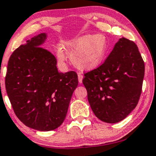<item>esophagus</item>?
Here are the masks:
<instances>
[{
    "label": "esophagus",
    "instance_id": "34e87169",
    "mask_svg": "<svg viewBox=\"0 0 156 156\" xmlns=\"http://www.w3.org/2000/svg\"><path fill=\"white\" fill-rule=\"evenodd\" d=\"M83 75L80 74V73H79V74H78V80H79V83H83Z\"/></svg>",
    "mask_w": 156,
    "mask_h": 156
}]
</instances>
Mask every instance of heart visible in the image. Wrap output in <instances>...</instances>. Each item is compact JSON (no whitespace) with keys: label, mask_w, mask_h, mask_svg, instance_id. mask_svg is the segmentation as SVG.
<instances>
[{"label":"heart","mask_w":156,"mask_h":156,"mask_svg":"<svg viewBox=\"0 0 156 156\" xmlns=\"http://www.w3.org/2000/svg\"><path fill=\"white\" fill-rule=\"evenodd\" d=\"M65 48L75 67L81 70H91L98 67L103 61L108 43L102 34H85L66 41ZM57 57L60 61L66 59L62 48L57 50Z\"/></svg>","instance_id":"b5f03b06"}]
</instances>
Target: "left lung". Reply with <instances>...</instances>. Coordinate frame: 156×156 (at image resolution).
<instances>
[{
    "instance_id": "left-lung-1",
    "label": "left lung",
    "mask_w": 156,
    "mask_h": 156,
    "mask_svg": "<svg viewBox=\"0 0 156 156\" xmlns=\"http://www.w3.org/2000/svg\"><path fill=\"white\" fill-rule=\"evenodd\" d=\"M83 83L95 116L107 123H117L139 102L144 62L134 42L122 37L104 62L85 73Z\"/></svg>"
}]
</instances>
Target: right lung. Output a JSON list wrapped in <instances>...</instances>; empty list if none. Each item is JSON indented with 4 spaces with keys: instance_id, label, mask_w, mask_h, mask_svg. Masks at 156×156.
<instances>
[{
    "instance_id": "1",
    "label": "right lung",
    "mask_w": 156,
    "mask_h": 156,
    "mask_svg": "<svg viewBox=\"0 0 156 156\" xmlns=\"http://www.w3.org/2000/svg\"><path fill=\"white\" fill-rule=\"evenodd\" d=\"M45 33L27 40L10 56L5 85L17 118L34 130L49 131L64 122L78 85L75 71L57 70V59L41 47Z\"/></svg>"
}]
</instances>
